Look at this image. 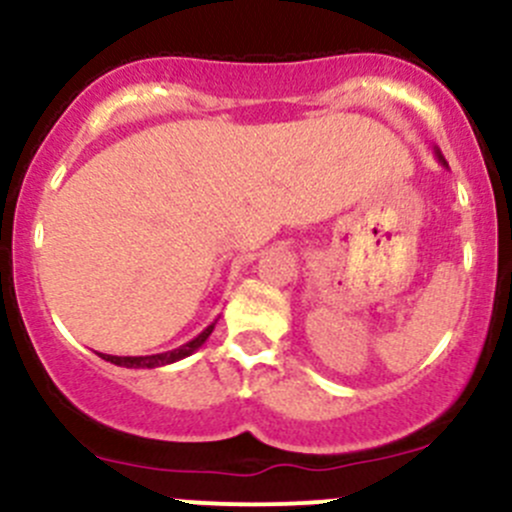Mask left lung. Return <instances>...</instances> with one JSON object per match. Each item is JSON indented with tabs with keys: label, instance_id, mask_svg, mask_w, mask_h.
Segmentation results:
<instances>
[{
	"label": "left lung",
	"instance_id": "8db88e82",
	"mask_svg": "<svg viewBox=\"0 0 512 512\" xmlns=\"http://www.w3.org/2000/svg\"><path fill=\"white\" fill-rule=\"evenodd\" d=\"M433 153H436V158H438V163L443 165V168H448V163H446V158L441 156V151H438V148H433Z\"/></svg>",
	"mask_w": 512,
	"mask_h": 512
}]
</instances>
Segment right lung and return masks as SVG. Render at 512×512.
Returning <instances> with one entry per match:
<instances>
[{
	"mask_svg": "<svg viewBox=\"0 0 512 512\" xmlns=\"http://www.w3.org/2000/svg\"><path fill=\"white\" fill-rule=\"evenodd\" d=\"M215 324H218V319H215L213 324H208V327H205L198 337L190 339L188 344H183V347H178V349H170V352H163V354H151V356L98 354V356L106 361H111V364H116V366H126V369H156V366H168V364H175V361L185 359V356H190L193 352H198V349L208 342L210 334H213Z\"/></svg>",
	"mask_w": 512,
	"mask_h": 512,
	"instance_id": "1",
	"label": "right lung"
}]
</instances>
